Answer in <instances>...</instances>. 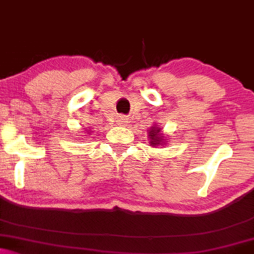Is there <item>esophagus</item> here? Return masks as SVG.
Listing matches in <instances>:
<instances>
[{"label": "esophagus", "instance_id": "obj_1", "mask_svg": "<svg viewBox=\"0 0 254 254\" xmlns=\"http://www.w3.org/2000/svg\"><path fill=\"white\" fill-rule=\"evenodd\" d=\"M119 125H126L127 124V119L125 116H120L119 120H117Z\"/></svg>", "mask_w": 254, "mask_h": 254}]
</instances>
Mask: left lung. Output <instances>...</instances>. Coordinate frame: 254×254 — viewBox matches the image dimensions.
Masks as SVG:
<instances>
[{
    "mask_svg": "<svg viewBox=\"0 0 254 254\" xmlns=\"http://www.w3.org/2000/svg\"><path fill=\"white\" fill-rule=\"evenodd\" d=\"M149 138H150V143H151V145H161L163 141V135L162 133H161V129L160 128L152 126L150 128V132H149Z\"/></svg>",
    "mask_w": 254,
    "mask_h": 254,
    "instance_id": "1",
    "label": "left lung"
}]
</instances>
